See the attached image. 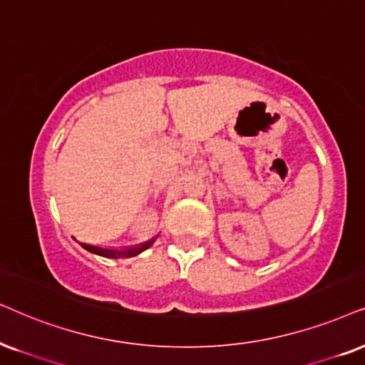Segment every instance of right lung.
Instances as JSON below:
<instances>
[{
    "label": "right lung",
    "instance_id": "add662e5",
    "mask_svg": "<svg viewBox=\"0 0 365 365\" xmlns=\"http://www.w3.org/2000/svg\"><path fill=\"white\" fill-rule=\"evenodd\" d=\"M155 239H151V241L141 244V246H136V247H129V249H106V247H98V246H91V244H84L81 242V246L87 249L89 252H94V255H99V256H104V257H133L136 255H140V252L145 251V249H148L151 244H153Z\"/></svg>",
    "mask_w": 365,
    "mask_h": 365
}]
</instances>
